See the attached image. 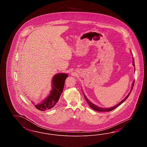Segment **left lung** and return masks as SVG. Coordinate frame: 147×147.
Wrapping results in <instances>:
<instances>
[{
  "mask_svg": "<svg viewBox=\"0 0 147 147\" xmlns=\"http://www.w3.org/2000/svg\"><path fill=\"white\" fill-rule=\"evenodd\" d=\"M133 65L134 66V58H133ZM134 83V81H133L132 84V89H131V90L129 92V93L128 94V95L126 96V98H125L123 100H122L120 102H119L118 104H117L116 106H113V107H111V108H102V107H98V106H96V105H94V104H92V102H91L85 96V95H84V98H85V100H86V102H88V104L90 106V107H91V109H92L93 110H95V111H100V112H107V111H111L113 110V109H116V107H117L121 105V104H122V103L126 100V99L128 98V97L129 95V94H131V91L132 90Z\"/></svg>",
  "mask_w": 147,
  "mask_h": 147,
  "instance_id": "obj_1",
  "label": "left lung"
}]
</instances>
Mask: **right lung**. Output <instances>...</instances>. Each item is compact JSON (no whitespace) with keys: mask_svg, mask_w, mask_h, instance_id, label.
<instances>
[{"mask_svg":"<svg viewBox=\"0 0 147 147\" xmlns=\"http://www.w3.org/2000/svg\"><path fill=\"white\" fill-rule=\"evenodd\" d=\"M68 74L58 73L56 74L52 79V89L50 94L41 104H35V107L40 111H46L53 107L58 101L61 94L63 92L65 79Z\"/></svg>","mask_w":147,"mask_h":147,"instance_id":"add662e5","label":"right lung"}]
</instances>
